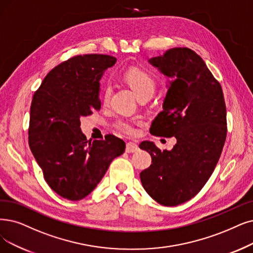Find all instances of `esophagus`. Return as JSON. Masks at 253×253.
<instances>
[{"label":"esophagus","mask_w":253,"mask_h":253,"mask_svg":"<svg viewBox=\"0 0 253 253\" xmlns=\"http://www.w3.org/2000/svg\"><path fill=\"white\" fill-rule=\"evenodd\" d=\"M139 149L138 147V144L135 143V142H127L126 143V153H135V151H137Z\"/></svg>","instance_id":"esophagus-1"}]
</instances>
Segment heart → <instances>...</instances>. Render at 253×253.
<instances>
[{
    "mask_svg": "<svg viewBox=\"0 0 253 253\" xmlns=\"http://www.w3.org/2000/svg\"><path fill=\"white\" fill-rule=\"evenodd\" d=\"M123 79L125 82L130 87V89L135 92V94L139 99L149 98L153 96L157 87V82L154 76L143 68L130 67L126 69L123 74ZM110 94H111L110 88L106 87L104 89V94H103V98L105 102H107L109 99ZM114 126L117 129L121 130V132H124L126 134L132 135L135 133V126L133 123L127 119L120 118L115 121Z\"/></svg>",
    "mask_w": 253,
    "mask_h": 253,
    "instance_id": "1",
    "label": "heart"
}]
</instances>
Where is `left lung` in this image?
Here are the masks:
<instances>
[{"instance_id":"obj_1","label":"left lung","mask_w":253,"mask_h":253,"mask_svg":"<svg viewBox=\"0 0 253 253\" xmlns=\"http://www.w3.org/2000/svg\"><path fill=\"white\" fill-rule=\"evenodd\" d=\"M148 62L173 79L149 132L173 136L176 144L161 150L150 141L141 142L151 165L140 179L158 204L174 207L193 198L213 173L226 139V107L220 83L194 50L170 48Z\"/></svg>"}]
</instances>
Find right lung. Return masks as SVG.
<instances>
[{"label": "right lung", "instance_id": "right-lung-1", "mask_svg": "<svg viewBox=\"0 0 253 253\" xmlns=\"http://www.w3.org/2000/svg\"><path fill=\"white\" fill-rule=\"evenodd\" d=\"M109 55H79L46 75L30 108L29 146L47 185L68 200L91 193L126 143L114 135L87 140L81 117L100 109L99 80L113 66Z\"/></svg>", "mask_w": 253, "mask_h": 253}]
</instances>
